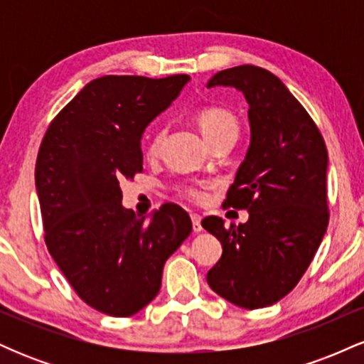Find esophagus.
I'll return each mask as SVG.
<instances>
[{
	"instance_id": "obj_1",
	"label": "esophagus",
	"mask_w": 364,
	"mask_h": 364,
	"mask_svg": "<svg viewBox=\"0 0 364 364\" xmlns=\"http://www.w3.org/2000/svg\"><path fill=\"white\" fill-rule=\"evenodd\" d=\"M191 224H193V232L202 231V219L198 215L191 214Z\"/></svg>"
}]
</instances>
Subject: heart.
<instances>
[{
	"label": "heart",
	"mask_w": 364,
	"mask_h": 364,
	"mask_svg": "<svg viewBox=\"0 0 364 364\" xmlns=\"http://www.w3.org/2000/svg\"><path fill=\"white\" fill-rule=\"evenodd\" d=\"M196 123H198L203 136L208 140V144H214L217 139L228 135V133H235V135H237V129H240L235 114L229 112L228 109H224V107H203V109L198 111V114H196ZM162 140H164V129H159L156 135L152 136V140H150L147 147L149 157L159 156ZM181 191L183 195L188 196L190 200H193V202H203V198H205V193L196 186H185Z\"/></svg>",
	"instance_id": "b5f03b06"
}]
</instances>
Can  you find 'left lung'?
Segmentation results:
<instances>
[{
	"instance_id": "obj_1",
	"label": "left lung",
	"mask_w": 364,
	"mask_h": 364,
	"mask_svg": "<svg viewBox=\"0 0 364 364\" xmlns=\"http://www.w3.org/2000/svg\"><path fill=\"white\" fill-rule=\"evenodd\" d=\"M217 85L243 92L250 106L252 140L224 202L250 219L237 228L214 215L202 220L223 245L207 282L229 303L257 310L294 289L323 240L328 154L315 121L269 70H223L207 83Z\"/></svg>"
}]
</instances>
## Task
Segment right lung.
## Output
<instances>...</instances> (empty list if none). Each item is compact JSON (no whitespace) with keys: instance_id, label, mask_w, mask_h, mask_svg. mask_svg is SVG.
Instances as JSON below:
<instances>
[{"instance_id":"right-lung-1","label":"right lung","mask_w":364,"mask_h":364,"mask_svg":"<svg viewBox=\"0 0 364 364\" xmlns=\"http://www.w3.org/2000/svg\"><path fill=\"white\" fill-rule=\"evenodd\" d=\"M188 75H106L87 83L49 124L36 162L44 240L89 306L132 316L161 289L168 258L191 232L181 207L147 220L121 205L119 181L144 169L141 133L178 97Z\"/></svg>"}]
</instances>
